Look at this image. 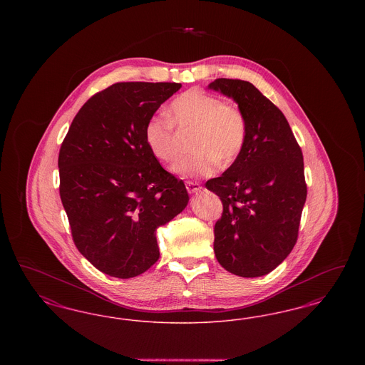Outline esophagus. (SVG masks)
<instances>
[{
	"label": "esophagus",
	"instance_id": "1",
	"mask_svg": "<svg viewBox=\"0 0 365 365\" xmlns=\"http://www.w3.org/2000/svg\"><path fill=\"white\" fill-rule=\"evenodd\" d=\"M186 189H187V191H189L190 194H194V192H198V191H201L202 186H201L200 183H197V182L187 180V182H186Z\"/></svg>",
	"mask_w": 365,
	"mask_h": 365
}]
</instances>
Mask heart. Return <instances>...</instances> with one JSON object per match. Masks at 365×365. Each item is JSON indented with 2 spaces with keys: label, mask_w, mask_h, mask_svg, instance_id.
<instances>
[{
  "label": "heart",
  "mask_w": 365,
  "mask_h": 365,
  "mask_svg": "<svg viewBox=\"0 0 365 365\" xmlns=\"http://www.w3.org/2000/svg\"><path fill=\"white\" fill-rule=\"evenodd\" d=\"M191 131L192 155L174 165L183 178H204L215 174L217 163L234 164L247 140V119L242 109L202 88H190L179 94L168 106V119L152 116L143 130L150 153L163 163H174L179 155V138L175 131Z\"/></svg>",
  "instance_id": "heart-1"
}]
</instances>
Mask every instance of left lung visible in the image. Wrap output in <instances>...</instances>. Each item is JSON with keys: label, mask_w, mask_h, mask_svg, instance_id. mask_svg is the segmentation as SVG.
<instances>
[{"label": "left lung", "mask_w": 365, "mask_h": 365, "mask_svg": "<svg viewBox=\"0 0 365 365\" xmlns=\"http://www.w3.org/2000/svg\"><path fill=\"white\" fill-rule=\"evenodd\" d=\"M232 97L247 119L238 160L207 189L223 202L215 225V256L228 272L256 278L293 250L307 200L302 150L284 115L252 83L219 78L209 85Z\"/></svg>", "instance_id": "8db88e82"}]
</instances>
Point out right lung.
<instances>
[{
    "instance_id": "add662e5",
    "label": "right lung",
    "mask_w": 365,
    "mask_h": 365,
    "mask_svg": "<svg viewBox=\"0 0 365 365\" xmlns=\"http://www.w3.org/2000/svg\"><path fill=\"white\" fill-rule=\"evenodd\" d=\"M175 82H119L79 109L58 153L60 197L78 250L109 277L128 279L160 257L157 227L186 208L183 180L165 171L145 143Z\"/></svg>"
}]
</instances>
